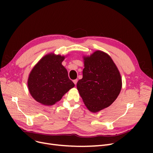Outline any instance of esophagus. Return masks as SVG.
<instances>
[{"mask_svg": "<svg viewBox=\"0 0 153 153\" xmlns=\"http://www.w3.org/2000/svg\"><path fill=\"white\" fill-rule=\"evenodd\" d=\"M77 82H78V80H77V79H75V80H73V83H74V84H75V85H76Z\"/></svg>", "mask_w": 153, "mask_h": 153, "instance_id": "obj_1", "label": "esophagus"}]
</instances>
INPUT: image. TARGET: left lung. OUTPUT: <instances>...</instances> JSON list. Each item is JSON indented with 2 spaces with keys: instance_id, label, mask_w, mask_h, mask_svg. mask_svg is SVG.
I'll return each mask as SVG.
<instances>
[{
  "instance_id": "obj_1",
  "label": "left lung",
  "mask_w": 153,
  "mask_h": 153,
  "mask_svg": "<svg viewBox=\"0 0 153 153\" xmlns=\"http://www.w3.org/2000/svg\"><path fill=\"white\" fill-rule=\"evenodd\" d=\"M84 59L83 78L77 82V89L87 108L96 112L116 100L121 90V77L112 59L103 52L98 50Z\"/></svg>"
}]
</instances>
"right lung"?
Instances as JSON below:
<instances>
[{
	"label": "right lung",
	"instance_id": "obj_1",
	"mask_svg": "<svg viewBox=\"0 0 153 153\" xmlns=\"http://www.w3.org/2000/svg\"><path fill=\"white\" fill-rule=\"evenodd\" d=\"M64 57L48 54L41 59L31 71L28 87L38 102L52 105L75 86L68 71L62 65Z\"/></svg>",
	"mask_w": 153,
	"mask_h": 153
}]
</instances>
